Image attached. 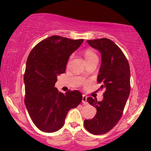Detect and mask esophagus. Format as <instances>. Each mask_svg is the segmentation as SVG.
Here are the masks:
<instances>
[{"label":"esophagus","instance_id":"1","mask_svg":"<svg viewBox=\"0 0 151 151\" xmlns=\"http://www.w3.org/2000/svg\"><path fill=\"white\" fill-rule=\"evenodd\" d=\"M86 99H87V97H86V96H84V95H83V96H82V103H83L84 104H87Z\"/></svg>","mask_w":151,"mask_h":151}]
</instances>
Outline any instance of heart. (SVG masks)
<instances>
[{
    "label": "heart",
    "instance_id": "1",
    "mask_svg": "<svg viewBox=\"0 0 151 151\" xmlns=\"http://www.w3.org/2000/svg\"><path fill=\"white\" fill-rule=\"evenodd\" d=\"M84 56L86 62L91 60L94 58H98V56H97L96 53H95L92 49H86V50L84 51ZM71 58L72 56L70 57V60L71 59Z\"/></svg>",
    "mask_w": 151,
    "mask_h": 151
}]
</instances>
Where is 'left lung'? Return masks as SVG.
Returning a JSON list of instances; mask_svg holds the SVG:
<instances>
[{
	"mask_svg": "<svg viewBox=\"0 0 151 151\" xmlns=\"http://www.w3.org/2000/svg\"><path fill=\"white\" fill-rule=\"evenodd\" d=\"M88 44L100 51L102 63L98 82L104 89L103 100L86 99L97 109L91 119H84V125L89 133L103 135L110 131L122 116L131 91L129 61L120 48L110 39L103 38L88 40Z\"/></svg>",
	"mask_w": 151,
	"mask_h": 151,
	"instance_id": "8db88e82",
	"label": "left lung"
}]
</instances>
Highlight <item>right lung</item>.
<instances>
[{"label":"right lung","mask_w":151,"mask_h":151,"mask_svg":"<svg viewBox=\"0 0 151 151\" xmlns=\"http://www.w3.org/2000/svg\"><path fill=\"white\" fill-rule=\"evenodd\" d=\"M83 40L52 36L38 43L29 55L24 74V104L41 131L53 133L60 129L68 111L82 102L79 91L69 90L64 94L55 83L58 76L65 73L70 55Z\"/></svg>","instance_id":"right-lung-1"}]
</instances>
